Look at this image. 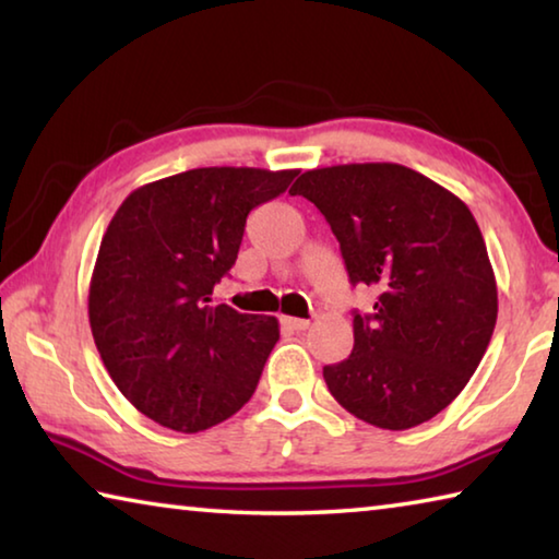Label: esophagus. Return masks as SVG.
<instances>
[{
    "mask_svg": "<svg viewBox=\"0 0 559 559\" xmlns=\"http://www.w3.org/2000/svg\"><path fill=\"white\" fill-rule=\"evenodd\" d=\"M281 325H283V328H288V330H308L310 320H302V318H288V316H283V318H281Z\"/></svg>",
    "mask_w": 559,
    "mask_h": 559,
    "instance_id": "1",
    "label": "esophagus"
}]
</instances>
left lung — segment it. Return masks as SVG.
<instances>
[{
  "label": "left lung",
  "instance_id": "left-lung-1",
  "mask_svg": "<svg viewBox=\"0 0 559 559\" xmlns=\"http://www.w3.org/2000/svg\"><path fill=\"white\" fill-rule=\"evenodd\" d=\"M290 194L325 216L353 286L380 296L355 313V347L323 367L330 394L372 427L402 431L456 400L486 355L498 288L486 241L449 189L394 163L302 173Z\"/></svg>",
  "mask_w": 559,
  "mask_h": 559
}]
</instances>
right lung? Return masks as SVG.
I'll return each instance as SVG.
<instances>
[{
    "label": "right lung",
    "instance_id": "add662e5",
    "mask_svg": "<svg viewBox=\"0 0 559 559\" xmlns=\"http://www.w3.org/2000/svg\"><path fill=\"white\" fill-rule=\"evenodd\" d=\"M298 169L200 167L138 187L103 234L88 320L122 396L159 427L197 433L251 400L278 320L214 306L246 216Z\"/></svg>",
    "mask_w": 559,
    "mask_h": 559
}]
</instances>
